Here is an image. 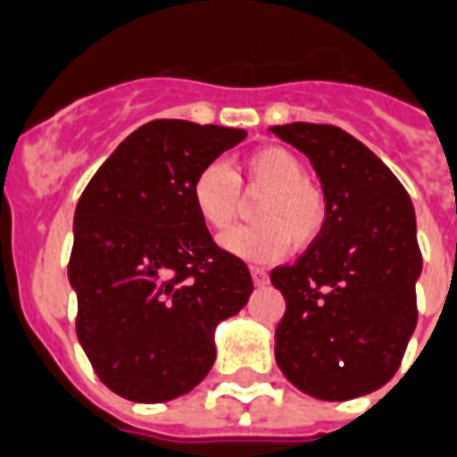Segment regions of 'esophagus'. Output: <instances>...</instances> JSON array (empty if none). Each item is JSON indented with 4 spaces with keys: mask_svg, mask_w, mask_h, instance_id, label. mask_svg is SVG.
Segmentation results:
<instances>
[{
    "mask_svg": "<svg viewBox=\"0 0 457 457\" xmlns=\"http://www.w3.org/2000/svg\"><path fill=\"white\" fill-rule=\"evenodd\" d=\"M250 273H252V282H254V287H263V285H269V275H266V270L263 269H256V266H252Z\"/></svg>",
    "mask_w": 457,
    "mask_h": 457,
    "instance_id": "obj_1",
    "label": "esophagus"
}]
</instances>
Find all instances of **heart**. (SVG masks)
Masks as SVG:
<instances>
[{
	"label": "heart",
	"instance_id": "obj_1",
	"mask_svg": "<svg viewBox=\"0 0 457 457\" xmlns=\"http://www.w3.org/2000/svg\"><path fill=\"white\" fill-rule=\"evenodd\" d=\"M243 194H262L252 217L221 237V247L247 262H270L289 247L303 250L322 236L329 203L322 188L303 177V163L285 146H262L228 170L221 161L203 165L191 182V203L210 231H226L243 212Z\"/></svg>",
	"mask_w": 457,
	"mask_h": 457
}]
</instances>
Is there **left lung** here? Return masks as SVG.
<instances>
[{
	"instance_id": "8db88e82",
	"label": "left lung",
	"mask_w": 457,
	"mask_h": 457,
	"mask_svg": "<svg viewBox=\"0 0 457 457\" xmlns=\"http://www.w3.org/2000/svg\"><path fill=\"white\" fill-rule=\"evenodd\" d=\"M270 133L308 156L329 203L322 236L270 270L285 296L275 361L311 397L345 402L395 376L416 329L423 270L416 212L399 179L337 126L287 123Z\"/></svg>"
}]
</instances>
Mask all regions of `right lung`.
I'll use <instances>...</instances> for the list:
<instances>
[{
	"label": "right lung",
	"mask_w": 457,
	"mask_h": 457,
	"mask_svg": "<svg viewBox=\"0 0 457 457\" xmlns=\"http://www.w3.org/2000/svg\"><path fill=\"white\" fill-rule=\"evenodd\" d=\"M247 137L191 120H149L100 165L74 212L70 275L77 337L119 397L187 395L214 364V329L250 299L243 259L217 247L191 182Z\"/></svg>",
	"instance_id": "add662e5"
}]
</instances>
